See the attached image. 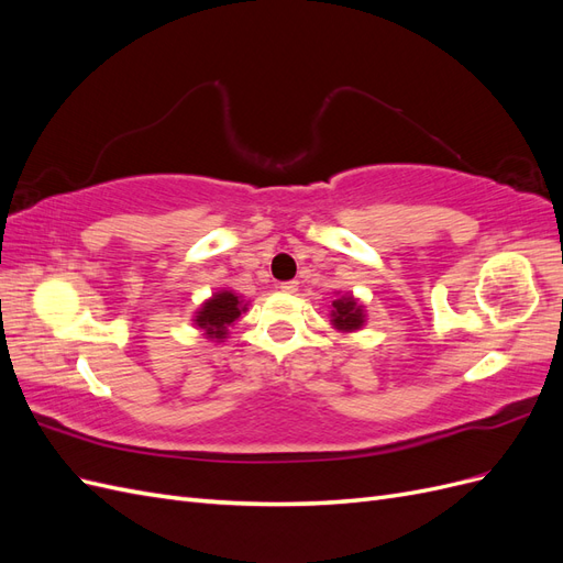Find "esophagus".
Masks as SVG:
<instances>
[{"mask_svg": "<svg viewBox=\"0 0 563 563\" xmlns=\"http://www.w3.org/2000/svg\"><path fill=\"white\" fill-rule=\"evenodd\" d=\"M279 288H282L284 294H296V291H298V282H296V279H294V282H282Z\"/></svg>", "mask_w": 563, "mask_h": 563, "instance_id": "esophagus-1", "label": "esophagus"}]
</instances>
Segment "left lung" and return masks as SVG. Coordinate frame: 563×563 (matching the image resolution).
Masks as SVG:
<instances>
[{"label":"left lung","mask_w":563,"mask_h":563,"mask_svg":"<svg viewBox=\"0 0 563 563\" xmlns=\"http://www.w3.org/2000/svg\"><path fill=\"white\" fill-rule=\"evenodd\" d=\"M364 321H366L364 305L356 302L352 296L333 300L331 323L338 331H360L364 327Z\"/></svg>","instance_id":"1"}]
</instances>
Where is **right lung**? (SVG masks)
<instances>
[{"instance_id": "1", "label": "right lung", "mask_w": 563, "mask_h": 563, "mask_svg": "<svg viewBox=\"0 0 563 563\" xmlns=\"http://www.w3.org/2000/svg\"><path fill=\"white\" fill-rule=\"evenodd\" d=\"M242 312H246V305L240 296H234L232 291H218L201 305L192 321L203 331V335L220 343V340L228 338V329L242 317Z\"/></svg>"}]
</instances>
